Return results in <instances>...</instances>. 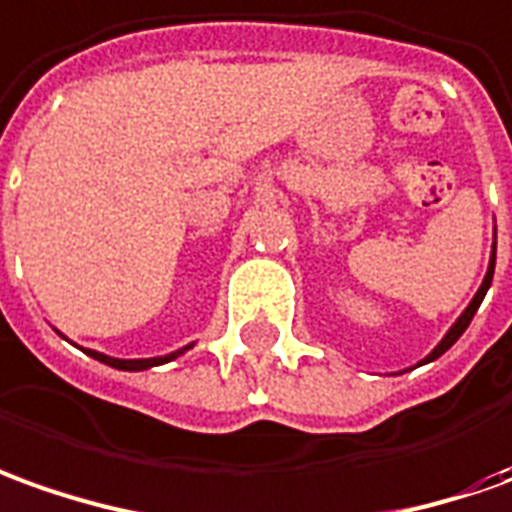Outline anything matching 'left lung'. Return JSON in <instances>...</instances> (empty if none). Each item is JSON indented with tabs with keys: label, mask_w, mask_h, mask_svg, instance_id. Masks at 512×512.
Returning a JSON list of instances; mask_svg holds the SVG:
<instances>
[{
	"label": "left lung",
	"mask_w": 512,
	"mask_h": 512,
	"mask_svg": "<svg viewBox=\"0 0 512 512\" xmlns=\"http://www.w3.org/2000/svg\"><path fill=\"white\" fill-rule=\"evenodd\" d=\"M493 264H496V250H493L491 270H488V276H485V281H482V287H479V292H477V295H474V301H471V306H468V309H465L463 315H460V320H457V323L451 326V331H449V334H446V337H443V340H440L438 348H435V351H432V354L426 357V362H432V359H438L440 354H446V351H449L451 345H454V343H457V340H460V334H463V331L468 329V323H471V317L477 315L479 303H482V298H485V292H488V287H491V281H493Z\"/></svg>",
	"instance_id": "obj_1"
}]
</instances>
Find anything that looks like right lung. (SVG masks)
Listing matches in <instances>:
<instances>
[{"label":"right lung","instance_id":"obj_1","mask_svg":"<svg viewBox=\"0 0 512 512\" xmlns=\"http://www.w3.org/2000/svg\"><path fill=\"white\" fill-rule=\"evenodd\" d=\"M189 348V345H186ZM183 348V351H186ZM183 351H178V354H169V357H155V359H114V357H105V354H97V351H88L94 359H100V362H105V365H111V368H119V370H144V368H153V365H164V362H169V359L181 357Z\"/></svg>","mask_w":512,"mask_h":512}]
</instances>
